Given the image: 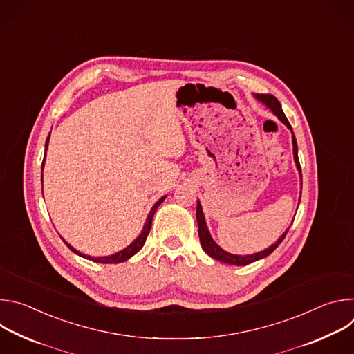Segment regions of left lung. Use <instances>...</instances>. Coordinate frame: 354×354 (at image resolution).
I'll return each mask as SVG.
<instances>
[{"instance_id":"obj_1","label":"left lung","mask_w":354,"mask_h":354,"mask_svg":"<svg viewBox=\"0 0 354 354\" xmlns=\"http://www.w3.org/2000/svg\"><path fill=\"white\" fill-rule=\"evenodd\" d=\"M257 99H259L261 102H263L292 133V129H291V124L288 123L286 115L283 113V109L280 106V102L279 100L273 96V95H269V93H257L255 95ZM292 153H294V161H295V165H297V169L299 172V178H301V187H302V175H301V167H299V161H298V147H297V140L294 137V133H292ZM196 218H197V224H198V238H200V243H201V248L205 249L206 254L223 263H228V265H236V266H245V265H249L252 262H257L259 259H263L266 257H269L272 252L283 242V239L286 238V234L288 232L290 228L286 230V232L277 239L276 243H273L272 246L266 248L265 250H261L258 252V254H252V255H246V257H241V255H232V254H228V252H225L223 248H220L214 239L212 238L210 232H209V228L206 225V220H205V214H203V210H201V205L200 201L197 200V209H196Z\"/></svg>"}]
</instances>
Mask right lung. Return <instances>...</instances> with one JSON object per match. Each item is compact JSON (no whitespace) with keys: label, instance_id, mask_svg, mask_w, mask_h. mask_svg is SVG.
I'll list each match as a JSON object with an SVG mask.
<instances>
[{"label":"right lung","instance_id":"add662e5","mask_svg":"<svg viewBox=\"0 0 354 354\" xmlns=\"http://www.w3.org/2000/svg\"><path fill=\"white\" fill-rule=\"evenodd\" d=\"M48 137H50V134H48ZM48 137H47V140H46V149H47V145H48ZM44 157H46V154H44ZM43 165H44V160H43V162H41V171H43ZM41 178H43V175H41ZM165 200V196L164 197H161L157 203L154 205V207L151 209V212H149V214H148V217H147V221H145V224H144V228H142V231H141V234L127 246V248H124V249H122L120 252H118V254H115V255H111V257H100V258H93V257H89V255H82L81 252H78L77 249H74L71 245H68L64 239V243L74 252V254H77V255H80V257H82V258H85V259H89V261H92V262H96V263H120V262H124V261H127V259H130L133 255H136L137 252L144 246V243H145V239H147V235H148V232H149V230H151V223H153V217H154V213L157 212V209H158V206L162 203V201Z\"/></svg>","mask_w":354,"mask_h":354}]
</instances>
